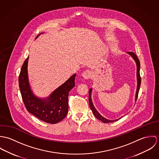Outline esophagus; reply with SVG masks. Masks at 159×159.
<instances>
[{"mask_svg":"<svg viewBox=\"0 0 159 159\" xmlns=\"http://www.w3.org/2000/svg\"><path fill=\"white\" fill-rule=\"evenodd\" d=\"M82 76L84 79H89L91 77V72L89 70H86L83 73Z\"/></svg>","mask_w":159,"mask_h":159,"instance_id":"obj_1","label":"esophagus"}]
</instances>
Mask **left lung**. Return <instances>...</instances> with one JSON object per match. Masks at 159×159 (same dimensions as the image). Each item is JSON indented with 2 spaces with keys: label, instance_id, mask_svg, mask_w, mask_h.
<instances>
[{
  "label": "left lung",
  "instance_id": "left-lung-1",
  "mask_svg": "<svg viewBox=\"0 0 159 159\" xmlns=\"http://www.w3.org/2000/svg\"><path fill=\"white\" fill-rule=\"evenodd\" d=\"M128 53L131 55L132 56V57L134 59V60L135 61L136 63V66H137V81H138V84H137V89H136V97H135V100L136 101L137 98H138V92L139 90V88H140V85H141V76H140V74H139V69H140V62L139 59H138L136 54L133 52H128ZM91 92H92V89H89V107L91 108V110L92 111V113L93 114V115L95 116V117H97L98 119H99L100 120L102 121L104 123H110V122H113L114 121L117 120L118 119L114 120H108L105 118H104L103 117H102L100 114L98 113V111L96 110V109L95 108V107L93 105L92 102V99H91Z\"/></svg>",
  "mask_w": 159,
  "mask_h": 159
}]
</instances>
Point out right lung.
<instances>
[{
  "label": "right lung",
  "mask_w": 159,
  "mask_h": 159,
  "mask_svg": "<svg viewBox=\"0 0 159 159\" xmlns=\"http://www.w3.org/2000/svg\"><path fill=\"white\" fill-rule=\"evenodd\" d=\"M28 59L29 56L24 61L19 75V86L24 104L30 113L39 119L46 123L56 124L64 119L68 113V94L75 86L76 74L54 91L49 97L40 99L33 94L29 86L27 76Z\"/></svg>",
  "instance_id": "obj_1"
}]
</instances>
